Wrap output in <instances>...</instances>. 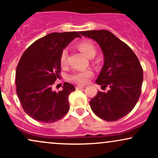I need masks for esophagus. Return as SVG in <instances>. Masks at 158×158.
I'll return each mask as SVG.
<instances>
[{
	"label": "esophagus",
	"mask_w": 158,
	"mask_h": 158,
	"mask_svg": "<svg viewBox=\"0 0 158 158\" xmlns=\"http://www.w3.org/2000/svg\"><path fill=\"white\" fill-rule=\"evenodd\" d=\"M85 85H78L76 86V89L79 90V89H81V88H85Z\"/></svg>",
	"instance_id": "obj_1"
}]
</instances>
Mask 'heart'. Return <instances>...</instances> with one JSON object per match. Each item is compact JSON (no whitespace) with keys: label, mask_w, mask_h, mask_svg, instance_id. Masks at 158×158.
I'll return each instance as SVG.
<instances>
[{"label":"heart","mask_w":158,"mask_h":158,"mask_svg":"<svg viewBox=\"0 0 158 158\" xmlns=\"http://www.w3.org/2000/svg\"><path fill=\"white\" fill-rule=\"evenodd\" d=\"M78 48L85 56L89 58H93L97 53L96 48L90 41H81L78 44ZM68 54V50L64 49L61 52L60 56V61L61 64H64L67 62ZM92 76H93V72L89 70H85V71L74 72V73L68 76V80L77 83V84L82 85L88 82V79Z\"/></svg>","instance_id":"obj_1"}]
</instances>
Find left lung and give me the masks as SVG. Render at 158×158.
Instances as JSON below:
<instances>
[{"mask_svg": "<svg viewBox=\"0 0 158 158\" xmlns=\"http://www.w3.org/2000/svg\"><path fill=\"white\" fill-rule=\"evenodd\" d=\"M99 44L104 65L96 82L108 92L98 91L90 101L92 110L99 118L117 121L135 108L141 94L143 71L138 58L126 43L106 30L79 32Z\"/></svg>", "mask_w": 158, "mask_h": 158, "instance_id": "1", "label": "left lung"}]
</instances>
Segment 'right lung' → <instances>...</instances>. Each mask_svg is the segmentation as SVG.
Masks as SVG:
<instances>
[{"mask_svg":"<svg viewBox=\"0 0 158 158\" xmlns=\"http://www.w3.org/2000/svg\"><path fill=\"white\" fill-rule=\"evenodd\" d=\"M77 32H52L36 40L23 53L16 68V92L23 110L39 122L52 123L68 113V97L75 90L64 82L63 90L52 91L61 73L60 56Z\"/></svg>","mask_w":158,"mask_h":158,"instance_id":"right-lung-1","label":"right lung"}]
</instances>
